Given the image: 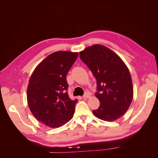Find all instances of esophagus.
<instances>
[{"instance_id": "obj_1", "label": "esophagus", "mask_w": 158, "mask_h": 158, "mask_svg": "<svg viewBox=\"0 0 158 158\" xmlns=\"http://www.w3.org/2000/svg\"><path fill=\"white\" fill-rule=\"evenodd\" d=\"M90 97H91V94L89 92H85V94L83 95V98L84 99H88Z\"/></svg>"}]
</instances>
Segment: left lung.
I'll list each match as a JSON object with an SVG mask.
<instances>
[{"label": "left lung", "instance_id": "8db88e82", "mask_svg": "<svg viewBox=\"0 0 158 158\" xmlns=\"http://www.w3.org/2000/svg\"><path fill=\"white\" fill-rule=\"evenodd\" d=\"M80 57L97 80L95 97L100 106L93 110L95 117L106 121L121 118L130 107L133 87L130 72L115 52L102 45L80 52Z\"/></svg>", "mask_w": 158, "mask_h": 158}]
</instances>
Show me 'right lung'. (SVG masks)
<instances>
[{"instance_id":"add662e5","label":"right lung","mask_w":158,"mask_h":158,"mask_svg":"<svg viewBox=\"0 0 158 158\" xmlns=\"http://www.w3.org/2000/svg\"><path fill=\"white\" fill-rule=\"evenodd\" d=\"M78 56V52H55L41 61L31 76L28 106L33 116L47 127H62L73 117L78 100L69 98L66 77Z\"/></svg>"}]
</instances>
